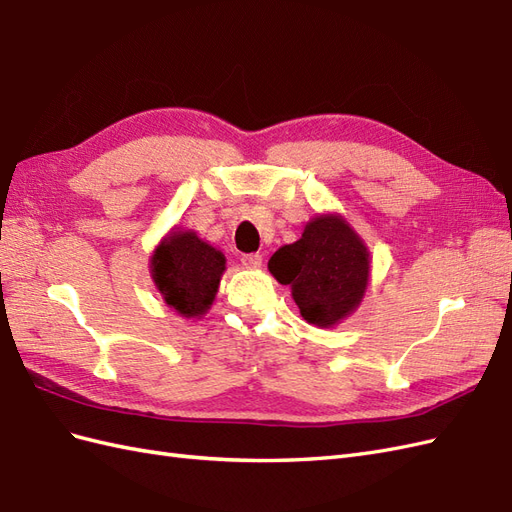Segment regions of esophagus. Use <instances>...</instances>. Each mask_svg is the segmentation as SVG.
Segmentation results:
<instances>
[{"label": "esophagus", "instance_id": "34e87169", "mask_svg": "<svg viewBox=\"0 0 512 512\" xmlns=\"http://www.w3.org/2000/svg\"><path fill=\"white\" fill-rule=\"evenodd\" d=\"M245 269H260L262 267V256L260 254H245L241 258Z\"/></svg>", "mask_w": 512, "mask_h": 512}]
</instances>
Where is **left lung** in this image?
Listing matches in <instances>:
<instances>
[{
  "label": "left lung",
  "instance_id": "8db88e82",
  "mask_svg": "<svg viewBox=\"0 0 512 512\" xmlns=\"http://www.w3.org/2000/svg\"><path fill=\"white\" fill-rule=\"evenodd\" d=\"M269 271L290 286L309 324L329 329L361 305L369 282V252L342 215L324 213L305 224L299 241L271 256Z\"/></svg>",
  "mask_w": 512,
  "mask_h": 512
}]
</instances>
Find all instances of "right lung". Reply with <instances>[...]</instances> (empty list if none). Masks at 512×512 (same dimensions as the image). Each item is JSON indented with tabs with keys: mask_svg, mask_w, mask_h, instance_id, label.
<instances>
[{
	"mask_svg": "<svg viewBox=\"0 0 512 512\" xmlns=\"http://www.w3.org/2000/svg\"><path fill=\"white\" fill-rule=\"evenodd\" d=\"M226 258L194 230H173L151 256V277L168 307L200 318L213 305Z\"/></svg>",
	"mask_w": 512,
	"mask_h": 512,
	"instance_id": "right-lung-1",
	"label": "right lung"
}]
</instances>
